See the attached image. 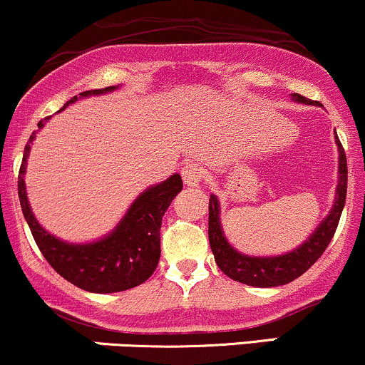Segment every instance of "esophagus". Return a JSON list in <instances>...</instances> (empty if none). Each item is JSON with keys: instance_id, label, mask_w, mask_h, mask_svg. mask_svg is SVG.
I'll return each mask as SVG.
<instances>
[{"instance_id": "obj_1", "label": "esophagus", "mask_w": 365, "mask_h": 365, "mask_svg": "<svg viewBox=\"0 0 365 365\" xmlns=\"http://www.w3.org/2000/svg\"><path fill=\"white\" fill-rule=\"evenodd\" d=\"M181 175L184 179V184H187V186H198L201 179H203L205 170H203V167H201L200 164H196V162H190V164H186L182 167Z\"/></svg>"}]
</instances>
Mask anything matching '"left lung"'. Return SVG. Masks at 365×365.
Masks as SVG:
<instances>
[{
  "label": "left lung",
  "mask_w": 365,
  "mask_h": 365,
  "mask_svg": "<svg viewBox=\"0 0 365 365\" xmlns=\"http://www.w3.org/2000/svg\"><path fill=\"white\" fill-rule=\"evenodd\" d=\"M295 102H301L306 106H319L318 102H312L309 98L292 93ZM338 147V184L335 192V201L329 213L323 218L318 229L304 241L301 246L295 247L290 252L280 256H250L239 252L230 246L227 241L224 229L220 222V203L215 195L210 196L208 207V239L213 256L218 268L235 282L251 285V287H280L295 280L306 273L319 256L323 255L328 244L331 242L333 235L340 222L341 212L345 207L346 198V157L341 147L340 140L335 135Z\"/></svg>",
  "instance_id": "obj_1"
}]
</instances>
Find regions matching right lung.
I'll use <instances>...</instances> for the list:
<instances>
[{
    "label": "right lung",
    "instance_id": "right-lung-1",
    "mask_svg": "<svg viewBox=\"0 0 365 365\" xmlns=\"http://www.w3.org/2000/svg\"><path fill=\"white\" fill-rule=\"evenodd\" d=\"M118 88L119 85L118 87L113 85L107 88L81 92L70 98L63 106V109H66L78 98L104 96ZM46 121H49V118L37 123L38 130L44 128ZM36 133L30 135L24 150V160H21L19 173V198L30 232L47 263L73 285L93 294L123 292L148 280L160 259L162 217L178 192L182 190L181 175L173 174L165 181L153 184L148 190H145L133 201L119 224L98 241L83 244L61 241L38 224L27 198L24 178L27 173V158L32 148V141L36 140Z\"/></svg>",
    "mask_w": 365,
    "mask_h": 365
}]
</instances>
